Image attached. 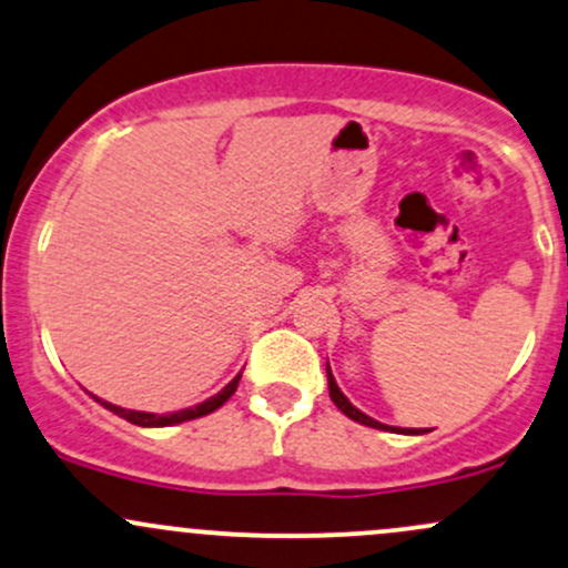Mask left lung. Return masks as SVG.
Listing matches in <instances>:
<instances>
[{"label": "left lung", "mask_w": 568, "mask_h": 568, "mask_svg": "<svg viewBox=\"0 0 568 568\" xmlns=\"http://www.w3.org/2000/svg\"><path fill=\"white\" fill-rule=\"evenodd\" d=\"M326 375H328V394H332V402L342 409V413L351 417V420L361 423V426H369V428H388V426H383V423H379V420H375V417H369V415L361 413V409H355L353 404L347 402V396L339 390V385H336V379H334L332 369H328V366H326ZM404 434H420V432H404Z\"/></svg>", "instance_id": "1"}]
</instances>
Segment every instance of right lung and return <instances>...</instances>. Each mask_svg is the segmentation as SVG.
Segmentation results:
<instances>
[{"label": "right lung", "mask_w": 568, "mask_h": 568, "mask_svg": "<svg viewBox=\"0 0 568 568\" xmlns=\"http://www.w3.org/2000/svg\"><path fill=\"white\" fill-rule=\"evenodd\" d=\"M240 377L236 375L232 383L226 385V388L221 390V394L210 396L207 402L196 404V407H189V409H180V413H170V415H153V413H136V409H123V407H115V404L110 402H102V398H97L102 407H108L110 413H115L118 417H123V420L134 423V426H145V428H161V426H178V423H185V420H193V417H202V415H210L215 413L217 407H223V404L229 402V398L234 396L236 385H240Z\"/></svg>", "instance_id": "1"}]
</instances>
